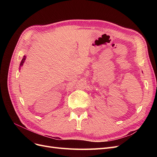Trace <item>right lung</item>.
<instances>
[{"label": "right lung", "instance_id": "add662e5", "mask_svg": "<svg viewBox=\"0 0 157 157\" xmlns=\"http://www.w3.org/2000/svg\"><path fill=\"white\" fill-rule=\"evenodd\" d=\"M25 58H26V56H23V59H22V60H21V63H20V67H21V66L23 65V63H24V62H25Z\"/></svg>", "mask_w": 157, "mask_h": 157}]
</instances>
